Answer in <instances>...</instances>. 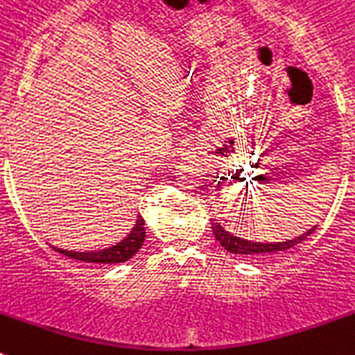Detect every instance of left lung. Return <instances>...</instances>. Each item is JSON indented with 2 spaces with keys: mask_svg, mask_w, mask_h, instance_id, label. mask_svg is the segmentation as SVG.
<instances>
[{
  "mask_svg": "<svg viewBox=\"0 0 355 355\" xmlns=\"http://www.w3.org/2000/svg\"><path fill=\"white\" fill-rule=\"evenodd\" d=\"M223 180H225V178H223ZM315 227H318V225L309 229L306 233L293 238V240H287V242H251V240H243V238H238L234 236V234H231L229 231H225L218 222L211 223L214 238L218 240V243L225 249V251L233 252V254H252V256L276 254V252L279 251H287V249H291V247L297 245V243H302L303 240H306V238L314 233Z\"/></svg>",
  "mask_w": 355,
  "mask_h": 355,
  "instance_id": "left-lung-1",
  "label": "left lung"
}]
</instances>
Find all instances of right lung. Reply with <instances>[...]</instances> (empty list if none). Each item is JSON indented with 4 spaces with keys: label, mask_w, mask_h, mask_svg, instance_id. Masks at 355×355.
I'll return each instance as SVG.
<instances>
[{
    "label": "right lung",
    "mask_w": 355,
    "mask_h": 355,
    "mask_svg": "<svg viewBox=\"0 0 355 355\" xmlns=\"http://www.w3.org/2000/svg\"><path fill=\"white\" fill-rule=\"evenodd\" d=\"M146 238V227L142 216H137V222L133 225L132 233L128 234L124 240L117 243V245H112L108 249H101V251H92V252H79V251H64V249H58L53 247L55 251L61 252V254L68 256V258H73V260L86 261V263H122V261H128L130 258L137 254V251L141 249L142 243H144Z\"/></svg>",
    "instance_id": "add662e5"
}]
</instances>
